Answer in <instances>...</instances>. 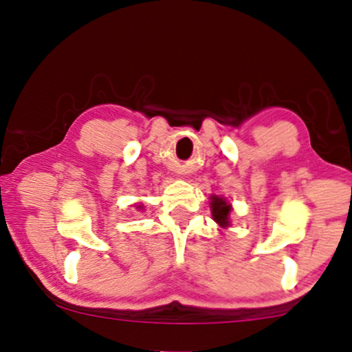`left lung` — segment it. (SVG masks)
Instances as JSON below:
<instances>
[{"label":"left lung","instance_id":"8db88e82","mask_svg":"<svg viewBox=\"0 0 352 352\" xmlns=\"http://www.w3.org/2000/svg\"><path fill=\"white\" fill-rule=\"evenodd\" d=\"M211 214H213V219L218 223L221 228H228L229 226V214L232 206L223 197L213 195L211 197Z\"/></svg>","mask_w":352,"mask_h":352}]
</instances>
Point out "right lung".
Wrapping results in <instances>:
<instances>
[{
    "instance_id": "1",
    "label": "right lung",
    "mask_w": 352,
    "mask_h": 352,
    "mask_svg": "<svg viewBox=\"0 0 352 352\" xmlns=\"http://www.w3.org/2000/svg\"><path fill=\"white\" fill-rule=\"evenodd\" d=\"M138 208H141V206H138Z\"/></svg>"
}]
</instances>
